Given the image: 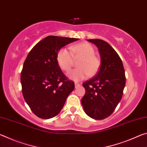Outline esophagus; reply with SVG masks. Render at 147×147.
I'll return each mask as SVG.
<instances>
[{
  "mask_svg": "<svg viewBox=\"0 0 147 147\" xmlns=\"http://www.w3.org/2000/svg\"><path fill=\"white\" fill-rule=\"evenodd\" d=\"M74 85H75V88H77V87H78V86H80L81 84H79V83H75V84H74Z\"/></svg>",
  "mask_w": 147,
  "mask_h": 147,
  "instance_id": "obj_1",
  "label": "esophagus"
}]
</instances>
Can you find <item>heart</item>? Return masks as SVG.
<instances>
[{
	"label": "heart",
	"instance_id": "heart-1",
	"mask_svg": "<svg viewBox=\"0 0 147 147\" xmlns=\"http://www.w3.org/2000/svg\"><path fill=\"white\" fill-rule=\"evenodd\" d=\"M71 51L61 48L57 54V62L62 70L68 72L73 65L74 59L81 58L78 61L80 68L68 73L69 78L74 81H80L88 76H94L100 69V59L95 55V49L89 43H80L71 47Z\"/></svg>",
	"mask_w": 147,
	"mask_h": 147
}]
</instances>
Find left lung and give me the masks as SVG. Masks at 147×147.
I'll return each instance as SVG.
<instances>
[{
	"label": "left lung",
	"mask_w": 147,
	"mask_h": 147,
	"mask_svg": "<svg viewBox=\"0 0 147 147\" xmlns=\"http://www.w3.org/2000/svg\"><path fill=\"white\" fill-rule=\"evenodd\" d=\"M98 49L100 67L96 75L84 82L82 104L87 115L96 120L111 115L121 100L126 84L123 62L110 45L101 39H88Z\"/></svg>",
	"instance_id": "left-lung-1"
}]
</instances>
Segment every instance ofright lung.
Wrapping results in <instances>:
<instances>
[{
  "label": "right lung",
  "mask_w": 147,
  "mask_h": 147,
  "mask_svg": "<svg viewBox=\"0 0 147 147\" xmlns=\"http://www.w3.org/2000/svg\"><path fill=\"white\" fill-rule=\"evenodd\" d=\"M78 38L49 36L30 51L21 73L24 100L35 115L47 119L60 112L74 83L63 73L57 62L59 49Z\"/></svg>",
  "instance_id": "obj_1"
}]
</instances>
